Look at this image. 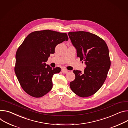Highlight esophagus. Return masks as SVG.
Masks as SVG:
<instances>
[{"label":"esophagus","mask_w":128,"mask_h":128,"mask_svg":"<svg viewBox=\"0 0 128 128\" xmlns=\"http://www.w3.org/2000/svg\"><path fill=\"white\" fill-rule=\"evenodd\" d=\"M62 72L63 74H66V73H67L68 70H67L66 69H65L64 68H62Z\"/></svg>","instance_id":"esophagus-1"}]
</instances>
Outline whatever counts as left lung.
I'll use <instances>...</instances> for the list:
<instances>
[{
  "label": "left lung",
  "instance_id": "8db88e82",
  "mask_svg": "<svg viewBox=\"0 0 128 128\" xmlns=\"http://www.w3.org/2000/svg\"><path fill=\"white\" fill-rule=\"evenodd\" d=\"M77 56L86 65L84 73L74 70L76 78L70 83L75 94L85 98L96 93L105 81L111 65L107 44L96 34L78 31L68 33Z\"/></svg>",
  "mask_w": 128,
  "mask_h": 128
}]
</instances>
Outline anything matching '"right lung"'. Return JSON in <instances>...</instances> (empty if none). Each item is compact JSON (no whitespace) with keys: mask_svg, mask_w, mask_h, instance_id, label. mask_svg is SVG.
<instances>
[{"mask_svg":"<svg viewBox=\"0 0 128 128\" xmlns=\"http://www.w3.org/2000/svg\"><path fill=\"white\" fill-rule=\"evenodd\" d=\"M68 40L66 33L51 30L31 32L18 48L15 72L24 91L30 96L40 98L52 87V78L61 72L60 67L52 69L47 65L56 46Z\"/></svg>","mask_w":128,"mask_h":128,"instance_id":"add662e5","label":"right lung"}]
</instances>
